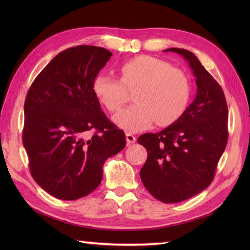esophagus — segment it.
<instances>
[{
    "label": "esophagus",
    "mask_w": 250,
    "mask_h": 250,
    "mask_svg": "<svg viewBox=\"0 0 250 250\" xmlns=\"http://www.w3.org/2000/svg\"><path fill=\"white\" fill-rule=\"evenodd\" d=\"M125 139H126V143H128L129 145L133 144L136 141V137L131 133V132H128V133H125Z\"/></svg>",
    "instance_id": "34e87169"
}]
</instances>
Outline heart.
I'll use <instances>...</instances> for the list:
<instances>
[{
  "label": "heart",
  "instance_id": "1",
  "mask_svg": "<svg viewBox=\"0 0 250 250\" xmlns=\"http://www.w3.org/2000/svg\"><path fill=\"white\" fill-rule=\"evenodd\" d=\"M121 82L107 74H98L92 83L95 97L110 111H118L133 90L134 105L120 111L114 121L128 131H141L153 122L166 126L185 113L190 99L187 76L168 62L151 56H140L120 68Z\"/></svg>",
  "mask_w": 250,
  "mask_h": 250
}]
</instances>
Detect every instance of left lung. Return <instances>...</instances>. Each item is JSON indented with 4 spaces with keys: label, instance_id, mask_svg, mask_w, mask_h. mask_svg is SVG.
Returning <instances> with one entry per match:
<instances>
[{
    "label": "left lung",
    "instance_id": "obj_1",
    "mask_svg": "<svg viewBox=\"0 0 250 250\" xmlns=\"http://www.w3.org/2000/svg\"><path fill=\"white\" fill-rule=\"evenodd\" d=\"M164 51L176 52L189 63L196 94L177 121L158 133L139 137L148 153L140 176L157 200L178 203L213 182L228 142V105L219 83L192 52L180 48Z\"/></svg>",
    "mask_w": 250,
    "mask_h": 250
}]
</instances>
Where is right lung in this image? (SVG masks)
Wrapping results in <instances>:
<instances>
[{"label": "right lung", "mask_w": 250, "mask_h": 250, "mask_svg": "<svg viewBox=\"0 0 250 250\" xmlns=\"http://www.w3.org/2000/svg\"><path fill=\"white\" fill-rule=\"evenodd\" d=\"M111 56L97 46L63 50L26 94L22 142L31 175L55 198L73 201L91 193L102 180L104 162L125 147V132L108 120L92 90Z\"/></svg>", "instance_id": "right-lung-1"}]
</instances>
